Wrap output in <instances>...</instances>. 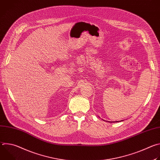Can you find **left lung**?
<instances>
[{"label":"left lung","mask_w":160,"mask_h":160,"mask_svg":"<svg viewBox=\"0 0 160 160\" xmlns=\"http://www.w3.org/2000/svg\"><path fill=\"white\" fill-rule=\"evenodd\" d=\"M121 121H123V120H121ZM121 121H118V122H121ZM118 122L117 121V122Z\"/></svg>","instance_id":"8db88e82"}]
</instances>
